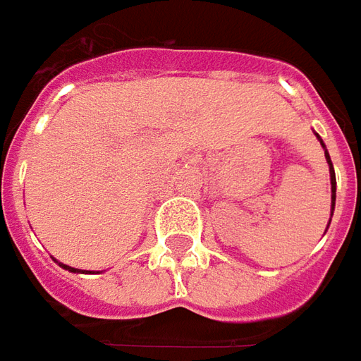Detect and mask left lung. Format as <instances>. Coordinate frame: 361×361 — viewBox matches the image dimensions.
Returning a JSON list of instances; mask_svg holds the SVG:
<instances>
[{"label": "left lung", "mask_w": 361, "mask_h": 361, "mask_svg": "<svg viewBox=\"0 0 361 361\" xmlns=\"http://www.w3.org/2000/svg\"><path fill=\"white\" fill-rule=\"evenodd\" d=\"M316 137H318V141H320L322 149H324V154H326V163L330 166V185H332V204H330V222H332V214H334V209H336V173H334V164H332V159H330V152L326 149V145L324 141L320 139V135L318 133H314ZM330 222H328V226H330Z\"/></svg>", "instance_id": "left-lung-1"}]
</instances>
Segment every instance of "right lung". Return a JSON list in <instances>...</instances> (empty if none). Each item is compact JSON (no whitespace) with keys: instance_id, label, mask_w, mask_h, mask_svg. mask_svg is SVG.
I'll return each mask as SVG.
<instances>
[{"instance_id":"add662e5","label":"right lung","mask_w":361,"mask_h":361,"mask_svg":"<svg viewBox=\"0 0 361 361\" xmlns=\"http://www.w3.org/2000/svg\"><path fill=\"white\" fill-rule=\"evenodd\" d=\"M53 260H55V258H53ZM55 262L61 266V268H65V270H69V272H75V274H87V272L91 274V272H93V270H79V268H71V266L63 264V262H59V260H55Z\"/></svg>"}]
</instances>
